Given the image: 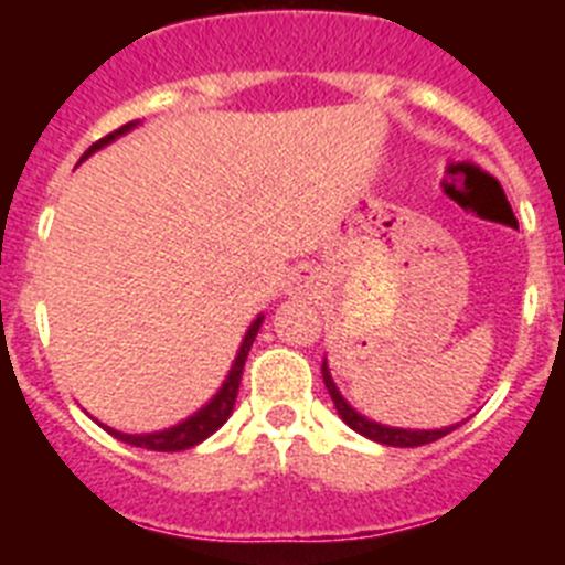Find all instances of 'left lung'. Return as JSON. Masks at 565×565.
Here are the masks:
<instances>
[{"label": "left lung", "instance_id": "left-lung-1", "mask_svg": "<svg viewBox=\"0 0 565 565\" xmlns=\"http://www.w3.org/2000/svg\"><path fill=\"white\" fill-rule=\"evenodd\" d=\"M322 379H326V387L328 393H331L333 398V407H337L339 418H342L351 430H356L359 436L371 438V441H379V444H387V447H422V444H430V441H438V438H444L447 433H452L458 427H441V430H402V427H387V424H379V422H371V418H364L362 413H356L351 407V404L344 402L342 393H339V387L333 384L331 379V371H328V362H322Z\"/></svg>", "mask_w": 565, "mask_h": 565}]
</instances>
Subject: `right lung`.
I'll return each mask as SVG.
<instances>
[{
    "mask_svg": "<svg viewBox=\"0 0 565 565\" xmlns=\"http://www.w3.org/2000/svg\"><path fill=\"white\" fill-rule=\"evenodd\" d=\"M135 124H138V121L124 124L121 129H115V132H109L107 138H102V141L93 143V147H89L87 152L82 154V161H84V158H89L93 152H98L102 147H107L109 141H115L118 135L129 132ZM259 326H263V317H257L252 326H248L246 337H243V344H239L237 356H234V364H232V371H228L226 382L221 384V391L214 393L212 402L203 404L198 413H192L189 418L178 422L174 427H167V430H161V433H143V436H129V433H118V430H113V427H104V424H102V427L109 433V436L118 438V441L132 444V447H143V450H154V452L189 450V447H194V444L206 441V438L212 436V433L221 430L223 424H226V418L232 416L234 402H237V391H239V376H243V364H246V356H248V351H252L254 337H257Z\"/></svg>",
    "mask_w": 565,
    "mask_h": 565,
    "instance_id": "right-lung-1",
    "label": "right lung"
}]
</instances>
